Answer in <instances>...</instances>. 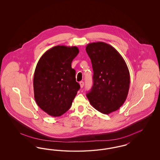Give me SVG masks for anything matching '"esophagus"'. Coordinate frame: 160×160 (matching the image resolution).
Segmentation results:
<instances>
[{"mask_svg":"<svg viewBox=\"0 0 160 160\" xmlns=\"http://www.w3.org/2000/svg\"><path fill=\"white\" fill-rule=\"evenodd\" d=\"M79 83H80V88H82L84 86L83 82H80Z\"/></svg>","mask_w":160,"mask_h":160,"instance_id":"1","label":"esophagus"}]
</instances>
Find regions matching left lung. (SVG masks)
<instances>
[{
	"label": "left lung",
	"instance_id": "8db88e82",
	"mask_svg": "<svg viewBox=\"0 0 160 160\" xmlns=\"http://www.w3.org/2000/svg\"><path fill=\"white\" fill-rule=\"evenodd\" d=\"M86 50L91 60L93 84L86 95L90 104L103 114L122 106L129 91V69L120 53L103 42L88 44Z\"/></svg>",
	"mask_w": 160,
	"mask_h": 160
}]
</instances>
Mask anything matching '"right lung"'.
<instances>
[{"mask_svg":"<svg viewBox=\"0 0 160 160\" xmlns=\"http://www.w3.org/2000/svg\"><path fill=\"white\" fill-rule=\"evenodd\" d=\"M79 53L76 46H57L46 51L38 62L33 77L34 98L50 116L67 112L80 89L72 60Z\"/></svg>","mask_w":160,"mask_h":160,"instance_id":"obj_1","label":"right lung"}]
</instances>
